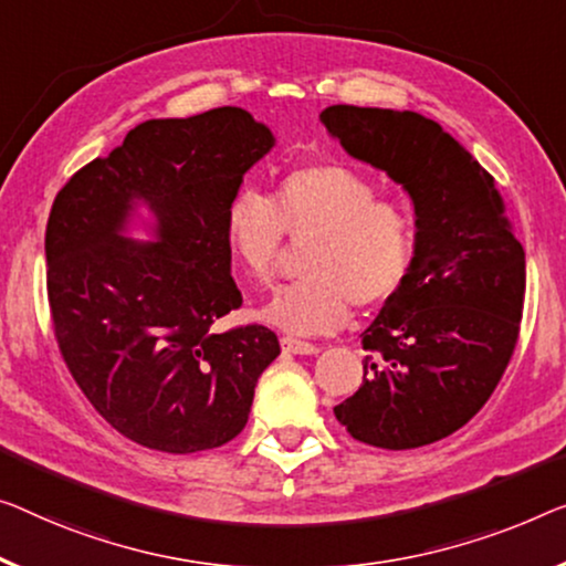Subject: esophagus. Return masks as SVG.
<instances>
[{"instance_id": "esophagus-1", "label": "esophagus", "mask_w": 566, "mask_h": 566, "mask_svg": "<svg viewBox=\"0 0 566 566\" xmlns=\"http://www.w3.org/2000/svg\"><path fill=\"white\" fill-rule=\"evenodd\" d=\"M280 345L284 353H294V356H315V353H319L317 345H312L307 340H297V337H292V335H284Z\"/></svg>"}]
</instances>
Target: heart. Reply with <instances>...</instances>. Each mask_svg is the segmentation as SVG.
<instances>
[{
	"instance_id": "heart-1",
	"label": "heart",
	"mask_w": 566,
	"mask_h": 566,
	"mask_svg": "<svg viewBox=\"0 0 566 566\" xmlns=\"http://www.w3.org/2000/svg\"><path fill=\"white\" fill-rule=\"evenodd\" d=\"M284 235L312 239L302 261L307 276L282 286L261 317L297 335L337 331L350 305H386L407 284L417 259L415 210L378 196L376 180L340 163L294 167L269 198L241 190L226 206V249L254 284H272Z\"/></svg>"
}]
</instances>
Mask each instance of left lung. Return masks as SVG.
<instances>
[{"label": "left lung", "mask_w": 566, "mask_h": 566, "mask_svg": "<svg viewBox=\"0 0 566 566\" xmlns=\"http://www.w3.org/2000/svg\"><path fill=\"white\" fill-rule=\"evenodd\" d=\"M319 122L417 210L415 269L366 327L364 384L333 411L353 440L384 450L444 440L485 407L516 350L524 247L493 175L437 122L348 104Z\"/></svg>", "instance_id": "left-lung-1"}]
</instances>
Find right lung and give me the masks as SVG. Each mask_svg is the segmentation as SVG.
Here are the masks:
<instances>
[{"label":"right lung","instance_id":"1","mask_svg":"<svg viewBox=\"0 0 566 566\" xmlns=\"http://www.w3.org/2000/svg\"><path fill=\"white\" fill-rule=\"evenodd\" d=\"M272 145V132L239 106L149 119L55 196L45 280L57 350L126 440L190 454L247 427L280 340L256 323L213 331L241 307L223 213ZM132 199L156 210L157 244L137 248L118 233Z\"/></svg>","mask_w":566,"mask_h":566}]
</instances>
